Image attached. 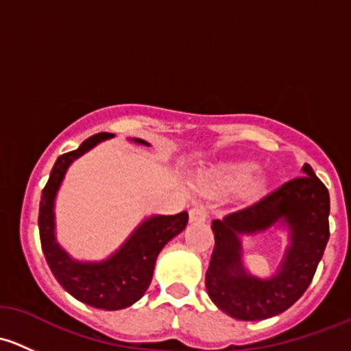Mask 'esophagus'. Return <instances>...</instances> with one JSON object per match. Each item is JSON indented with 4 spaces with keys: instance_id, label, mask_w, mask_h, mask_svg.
<instances>
[{
    "instance_id": "34e87169",
    "label": "esophagus",
    "mask_w": 351,
    "mask_h": 351,
    "mask_svg": "<svg viewBox=\"0 0 351 351\" xmlns=\"http://www.w3.org/2000/svg\"><path fill=\"white\" fill-rule=\"evenodd\" d=\"M207 217H208V214L204 207H193L192 210H190V222H192V224H200V222H205L207 221Z\"/></svg>"
}]
</instances>
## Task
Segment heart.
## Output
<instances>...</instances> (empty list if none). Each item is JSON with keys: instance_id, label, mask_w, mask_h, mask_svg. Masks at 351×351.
I'll return each mask as SVG.
<instances>
[{"instance_id": "obj_1", "label": "heart", "mask_w": 351, "mask_h": 351, "mask_svg": "<svg viewBox=\"0 0 351 351\" xmlns=\"http://www.w3.org/2000/svg\"><path fill=\"white\" fill-rule=\"evenodd\" d=\"M260 166L256 162L250 161H231L222 162L215 166L210 171L202 176V185L205 190L212 193H232L241 192V190H260L263 186V182L253 183L256 178Z\"/></svg>"}]
</instances>
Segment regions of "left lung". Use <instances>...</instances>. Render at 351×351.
I'll return each mask as SVG.
<instances>
[{
	"mask_svg": "<svg viewBox=\"0 0 351 351\" xmlns=\"http://www.w3.org/2000/svg\"><path fill=\"white\" fill-rule=\"evenodd\" d=\"M302 175L243 210L212 221L215 246L205 287L212 302L239 321H261L284 313L313 280L329 239V193L309 165ZM286 232L278 271L261 279L243 267L242 238Z\"/></svg>",
	"mask_w": 351,
	"mask_h": 351,
	"instance_id": "8db88e82",
	"label": "left lung"
}]
</instances>
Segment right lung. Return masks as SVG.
<instances>
[{"instance_id":"obj_1","label":"right lung","mask_w":351,"mask_h":351,"mask_svg":"<svg viewBox=\"0 0 351 351\" xmlns=\"http://www.w3.org/2000/svg\"><path fill=\"white\" fill-rule=\"evenodd\" d=\"M113 137L115 134H97L84 141L76 151L59 156L47 185L42 190L38 208L42 251L56 280L80 302L105 311L125 309L146 293L153 280L159 251L178 236L189 222L186 212H180L176 215H149L130 232L120 247L100 261L76 260L58 243L56 198L67 169L77 158ZM130 141L141 146H149V143L136 137Z\"/></svg>"}]
</instances>
